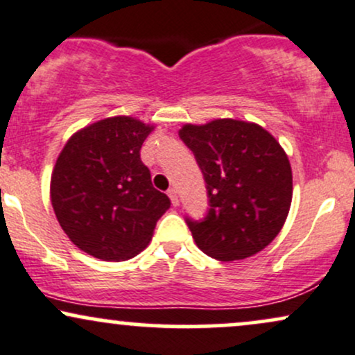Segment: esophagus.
<instances>
[{
	"mask_svg": "<svg viewBox=\"0 0 355 355\" xmlns=\"http://www.w3.org/2000/svg\"><path fill=\"white\" fill-rule=\"evenodd\" d=\"M166 193H168L170 200H172V203H173L175 207H177L178 203H180V198H178V191H177V189H170L168 191H166Z\"/></svg>",
	"mask_w": 355,
	"mask_h": 355,
	"instance_id": "34e87169",
	"label": "esophagus"
}]
</instances>
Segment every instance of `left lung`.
Segmentation results:
<instances>
[{"label": "left lung", "instance_id": "8db88e82", "mask_svg": "<svg viewBox=\"0 0 355 355\" xmlns=\"http://www.w3.org/2000/svg\"><path fill=\"white\" fill-rule=\"evenodd\" d=\"M207 183L209 211L187 217L195 243L211 259H247L282 230L292 202V168L267 130L222 118L178 132Z\"/></svg>", "mask_w": 355, "mask_h": 355}]
</instances>
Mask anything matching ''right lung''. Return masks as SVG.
Wrapping results in <instances>:
<instances>
[{
    "instance_id": "right-lung-1",
    "label": "right lung",
    "mask_w": 355,
    "mask_h": 355,
    "mask_svg": "<svg viewBox=\"0 0 355 355\" xmlns=\"http://www.w3.org/2000/svg\"><path fill=\"white\" fill-rule=\"evenodd\" d=\"M153 126L113 116L85 126L61 150L51 175V205L80 250L108 262L148 245L170 198L152 185L140 158Z\"/></svg>"
}]
</instances>
